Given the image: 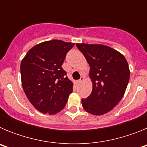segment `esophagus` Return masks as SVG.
I'll use <instances>...</instances> for the list:
<instances>
[{
	"label": "esophagus",
	"mask_w": 147,
	"mask_h": 147,
	"mask_svg": "<svg viewBox=\"0 0 147 147\" xmlns=\"http://www.w3.org/2000/svg\"><path fill=\"white\" fill-rule=\"evenodd\" d=\"M84 80H85V77H84V76H82V77L80 78V80H79V82H82Z\"/></svg>",
	"instance_id": "obj_1"
}]
</instances>
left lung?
<instances>
[{"label":"left lung","instance_id":"1","mask_svg":"<svg viewBox=\"0 0 147 147\" xmlns=\"http://www.w3.org/2000/svg\"><path fill=\"white\" fill-rule=\"evenodd\" d=\"M90 65L92 92L82 99L86 112L94 115L107 113L124 96L129 82V65L124 56L102 44L76 43Z\"/></svg>","mask_w":147,"mask_h":147}]
</instances>
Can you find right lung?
<instances>
[{
  "label": "right lung",
  "instance_id": "1",
  "mask_svg": "<svg viewBox=\"0 0 147 147\" xmlns=\"http://www.w3.org/2000/svg\"><path fill=\"white\" fill-rule=\"evenodd\" d=\"M74 43L59 40L40 42L29 49L20 64L23 90L34 108L55 115L64 108L72 82L62 65L67 52Z\"/></svg>",
  "mask_w": 147,
  "mask_h": 147
}]
</instances>
